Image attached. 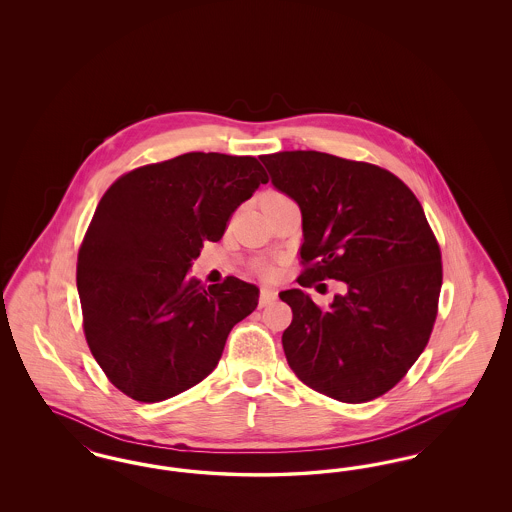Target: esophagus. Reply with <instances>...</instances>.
<instances>
[{
  "instance_id": "obj_1",
  "label": "esophagus",
  "mask_w": 512,
  "mask_h": 512,
  "mask_svg": "<svg viewBox=\"0 0 512 512\" xmlns=\"http://www.w3.org/2000/svg\"><path fill=\"white\" fill-rule=\"evenodd\" d=\"M274 299H276V292L272 288H263L259 297V307H267Z\"/></svg>"
}]
</instances>
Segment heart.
<instances>
[{
	"label": "heart",
	"mask_w": 512,
	"mask_h": 512,
	"mask_svg": "<svg viewBox=\"0 0 512 512\" xmlns=\"http://www.w3.org/2000/svg\"><path fill=\"white\" fill-rule=\"evenodd\" d=\"M259 270H261L263 274H270V268L265 267V265H261V267H259Z\"/></svg>",
	"instance_id": "obj_1"
}]
</instances>
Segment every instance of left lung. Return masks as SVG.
I'll return each mask as SVG.
<instances>
[{
    "instance_id": "8db88e82",
    "label": "left lung",
    "mask_w": 512,
    "mask_h": 512,
    "mask_svg": "<svg viewBox=\"0 0 512 512\" xmlns=\"http://www.w3.org/2000/svg\"><path fill=\"white\" fill-rule=\"evenodd\" d=\"M272 186L301 211V286L341 280L320 309L299 288L282 334L288 365L309 388L343 403L390 391L430 340L441 253L420 201L390 171L320 151L261 155Z\"/></svg>"
}]
</instances>
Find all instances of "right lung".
<instances>
[{"instance_id":"obj_1","label":"right lung","mask_w":512,"mask_h":512,"mask_svg":"<svg viewBox=\"0 0 512 512\" xmlns=\"http://www.w3.org/2000/svg\"><path fill=\"white\" fill-rule=\"evenodd\" d=\"M268 178L255 157L184 153L121 176L78 253L84 334L115 388L142 403L190 390L219 365L259 288L228 276L205 288L190 268Z\"/></svg>"}]
</instances>
